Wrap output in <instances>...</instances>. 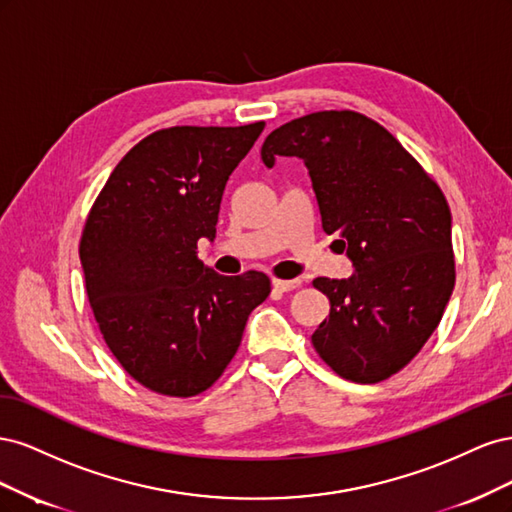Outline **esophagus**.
<instances>
[{
	"label": "esophagus",
	"mask_w": 512,
	"mask_h": 512,
	"mask_svg": "<svg viewBox=\"0 0 512 512\" xmlns=\"http://www.w3.org/2000/svg\"><path fill=\"white\" fill-rule=\"evenodd\" d=\"M299 286H301V280H273V288L280 292H290Z\"/></svg>",
	"instance_id": "34e87169"
}]
</instances>
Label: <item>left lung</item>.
Listing matches in <instances>:
<instances>
[{
    "label": "left lung",
    "instance_id": "1",
    "mask_svg": "<svg viewBox=\"0 0 512 512\" xmlns=\"http://www.w3.org/2000/svg\"><path fill=\"white\" fill-rule=\"evenodd\" d=\"M277 156L305 162L322 230L354 269L314 280L331 312L312 344L346 380H386L425 346L455 288L446 198L389 130L354 111L284 123L260 149L267 168Z\"/></svg>",
    "mask_w": 512,
    "mask_h": 512
}]
</instances>
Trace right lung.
<instances>
[{"label":"right lung","mask_w":512,"mask_h":512,"mask_svg":"<svg viewBox=\"0 0 512 512\" xmlns=\"http://www.w3.org/2000/svg\"><path fill=\"white\" fill-rule=\"evenodd\" d=\"M265 123L177 126L132 147L108 177L81 237L85 290L106 346L149 391H207L235 356L265 273L226 277L196 256L215 239L226 181Z\"/></svg>","instance_id":"obj_1"}]
</instances>
